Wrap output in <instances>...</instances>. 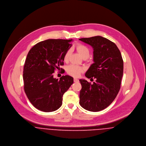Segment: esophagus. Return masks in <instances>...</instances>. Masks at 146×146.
<instances>
[{"label":"esophagus","instance_id":"obj_1","mask_svg":"<svg viewBox=\"0 0 146 146\" xmlns=\"http://www.w3.org/2000/svg\"><path fill=\"white\" fill-rule=\"evenodd\" d=\"M74 82H79V80H78V79H76V78H74Z\"/></svg>","mask_w":146,"mask_h":146}]
</instances>
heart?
<instances>
[{"mask_svg": "<svg viewBox=\"0 0 146 146\" xmlns=\"http://www.w3.org/2000/svg\"><path fill=\"white\" fill-rule=\"evenodd\" d=\"M75 48L76 51L83 59H87L89 57L90 49L86 45H84L83 44L79 43L76 45ZM70 54L71 49H68L67 50H66L63 56V60L64 62H67L68 61ZM66 71L68 75L74 77H78L80 75L82 72H83L84 68L82 67H79L74 64H71L67 67Z\"/></svg>", "mask_w": 146, "mask_h": 146, "instance_id": "1", "label": "heart"}]
</instances>
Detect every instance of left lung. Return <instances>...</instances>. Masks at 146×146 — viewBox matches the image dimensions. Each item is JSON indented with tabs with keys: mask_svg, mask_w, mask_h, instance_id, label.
I'll return each instance as SVG.
<instances>
[{
	"mask_svg": "<svg viewBox=\"0 0 146 146\" xmlns=\"http://www.w3.org/2000/svg\"><path fill=\"white\" fill-rule=\"evenodd\" d=\"M79 40L93 48L94 63L85 75L88 79H96L92 84L84 79L79 80L82 86L79 104L88 111H100L113 101L120 90L123 75V58L116 45L102 36Z\"/></svg>",
	"mask_w": 146,
	"mask_h": 146,
	"instance_id": "left-lung-1",
	"label": "left lung"
}]
</instances>
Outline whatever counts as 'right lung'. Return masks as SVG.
<instances>
[{
  "instance_id": "obj_1",
  "label": "right lung",
  "mask_w": 146,
  "mask_h": 146,
  "mask_svg": "<svg viewBox=\"0 0 146 146\" xmlns=\"http://www.w3.org/2000/svg\"><path fill=\"white\" fill-rule=\"evenodd\" d=\"M72 41L48 39L35 44L27 54L23 71L24 90L31 104L42 111L58 110L62 104L63 94L74 83L69 75L58 80L53 74L63 65L64 54Z\"/></svg>"
}]
</instances>
